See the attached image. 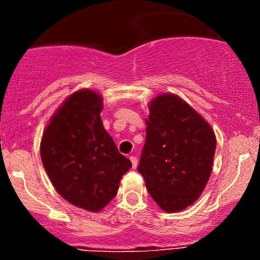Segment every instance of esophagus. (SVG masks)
<instances>
[{
    "mask_svg": "<svg viewBox=\"0 0 260 260\" xmlns=\"http://www.w3.org/2000/svg\"><path fill=\"white\" fill-rule=\"evenodd\" d=\"M131 161H132V168L136 169L137 168V164H138V159H137V156H134V155H132V156H129Z\"/></svg>",
    "mask_w": 260,
    "mask_h": 260,
    "instance_id": "1",
    "label": "esophagus"
}]
</instances>
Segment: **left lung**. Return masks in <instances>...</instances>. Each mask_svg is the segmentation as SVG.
<instances>
[{
	"instance_id": "obj_1",
	"label": "left lung",
	"mask_w": 260,
	"mask_h": 260,
	"mask_svg": "<svg viewBox=\"0 0 260 260\" xmlns=\"http://www.w3.org/2000/svg\"><path fill=\"white\" fill-rule=\"evenodd\" d=\"M145 144L138 171L148 192L166 213L192 205L207 186L216 138L186 101L162 94L149 104Z\"/></svg>"
}]
</instances>
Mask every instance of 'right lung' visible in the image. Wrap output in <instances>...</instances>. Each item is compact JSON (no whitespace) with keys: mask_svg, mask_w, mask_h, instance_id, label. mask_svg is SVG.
Segmentation results:
<instances>
[{"mask_svg":"<svg viewBox=\"0 0 260 260\" xmlns=\"http://www.w3.org/2000/svg\"><path fill=\"white\" fill-rule=\"evenodd\" d=\"M103 98L83 89L73 92L50 120L40 154L55 189L67 202L100 211L117 194L132 166L103 126Z\"/></svg>","mask_w":260,"mask_h":260,"instance_id":"1","label":"right lung"}]
</instances>
